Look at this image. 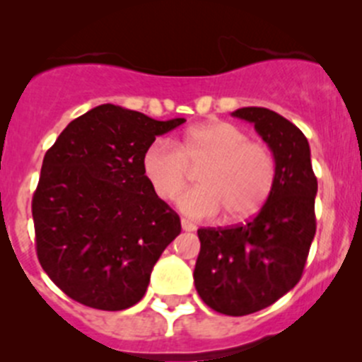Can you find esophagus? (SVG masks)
<instances>
[{"label":"esophagus","instance_id":"esophagus-1","mask_svg":"<svg viewBox=\"0 0 362 362\" xmlns=\"http://www.w3.org/2000/svg\"><path fill=\"white\" fill-rule=\"evenodd\" d=\"M182 228H184L185 232H194L197 230V225H194V223L192 221H189V219H185V218H182Z\"/></svg>","mask_w":362,"mask_h":362}]
</instances>
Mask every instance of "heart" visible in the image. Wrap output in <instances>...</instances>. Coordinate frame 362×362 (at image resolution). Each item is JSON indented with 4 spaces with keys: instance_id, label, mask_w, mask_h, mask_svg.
<instances>
[{
    "instance_id": "1",
    "label": "heart",
    "mask_w": 362,
    "mask_h": 362,
    "mask_svg": "<svg viewBox=\"0 0 362 362\" xmlns=\"http://www.w3.org/2000/svg\"><path fill=\"white\" fill-rule=\"evenodd\" d=\"M200 187L178 198V209L191 218L243 221L257 214L276 180L273 151L228 121H209L189 128L178 144L157 139L143 155V171L158 197L171 200L189 184L191 170Z\"/></svg>"
}]
</instances>
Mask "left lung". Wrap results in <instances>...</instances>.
Masks as SVG:
<instances>
[{
	"mask_svg": "<svg viewBox=\"0 0 362 362\" xmlns=\"http://www.w3.org/2000/svg\"><path fill=\"white\" fill-rule=\"evenodd\" d=\"M232 116L253 123L273 151L276 180L248 223L198 230L194 286L216 313L245 316L275 303L298 284L316 234L318 180L309 143L291 121L262 107H243Z\"/></svg>",
	"mask_w": 362,
	"mask_h": 362,
	"instance_id": "1",
	"label": "left lung"
}]
</instances>
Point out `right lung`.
<instances>
[{
  "label": "right lung",
  "mask_w": 362,
  "mask_h": 362,
  "mask_svg": "<svg viewBox=\"0 0 362 362\" xmlns=\"http://www.w3.org/2000/svg\"><path fill=\"white\" fill-rule=\"evenodd\" d=\"M184 121L105 103L71 121L46 151L32 200L37 257L69 298L123 310L144 296L182 227L144 175L143 155Z\"/></svg>",
  "instance_id": "right-lung-1"
}]
</instances>
